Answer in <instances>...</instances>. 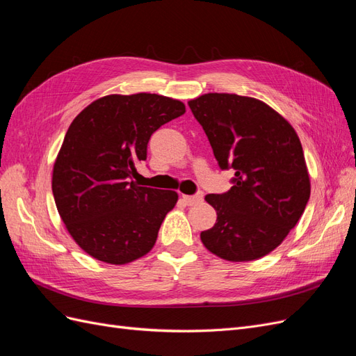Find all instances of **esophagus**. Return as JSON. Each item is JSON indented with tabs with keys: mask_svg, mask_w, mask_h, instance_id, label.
<instances>
[{
	"mask_svg": "<svg viewBox=\"0 0 356 356\" xmlns=\"http://www.w3.org/2000/svg\"><path fill=\"white\" fill-rule=\"evenodd\" d=\"M182 200H184L188 207H193V204H197L203 200V193H197V195H193V196H187V195H182Z\"/></svg>",
	"mask_w": 356,
	"mask_h": 356,
	"instance_id": "obj_1",
	"label": "esophagus"
}]
</instances>
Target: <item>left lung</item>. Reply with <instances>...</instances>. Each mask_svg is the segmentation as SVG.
<instances>
[{
	"label": "left lung",
	"mask_w": 356,
	"mask_h": 356,
	"mask_svg": "<svg viewBox=\"0 0 356 356\" xmlns=\"http://www.w3.org/2000/svg\"><path fill=\"white\" fill-rule=\"evenodd\" d=\"M220 168L234 169L233 187L204 197L217 222L200 233L208 250L227 261L272 252L296 227L310 197L300 139L267 104L233 93H207L188 102Z\"/></svg>",
	"instance_id": "left-lung-1"
}]
</instances>
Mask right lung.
Instances as JSON below:
<instances>
[{
	"label": "right lung",
	"instance_id": "right-lung-1",
	"mask_svg": "<svg viewBox=\"0 0 356 356\" xmlns=\"http://www.w3.org/2000/svg\"><path fill=\"white\" fill-rule=\"evenodd\" d=\"M186 113L156 93L108 95L74 118L53 166L51 190L67 230L84 252L126 264L152 251L178 195L139 187L132 175L160 126Z\"/></svg>",
	"mask_w": 356,
	"mask_h": 356
}]
</instances>
